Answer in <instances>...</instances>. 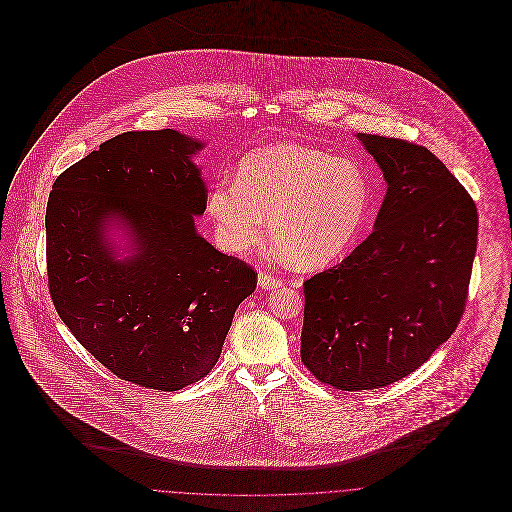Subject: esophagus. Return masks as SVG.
<instances>
[{"instance_id":"obj_1","label":"esophagus","mask_w":512,"mask_h":512,"mask_svg":"<svg viewBox=\"0 0 512 512\" xmlns=\"http://www.w3.org/2000/svg\"><path fill=\"white\" fill-rule=\"evenodd\" d=\"M258 284H260V288H264V290H276V288L282 286V280H280L278 276H274V274L260 272V274H258Z\"/></svg>"}]
</instances>
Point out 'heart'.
<instances>
[{
	"instance_id": "obj_1",
	"label": "heart",
	"mask_w": 512,
	"mask_h": 512,
	"mask_svg": "<svg viewBox=\"0 0 512 512\" xmlns=\"http://www.w3.org/2000/svg\"><path fill=\"white\" fill-rule=\"evenodd\" d=\"M370 205L359 163L313 147L278 144L246 155L236 179H219L207 213L220 246L244 254L266 232L305 268L327 266L353 244Z\"/></svg>"
}]
</instances>
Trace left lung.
Wrapping results in <instances>:
<instances>
[{
  "mask_svg": "<svg viewBox=\"0 0 512 512\" xmlns=\"http://www.w3.org/2000/svg\"><path fill=\"white\" fill-rule=\"evenodd\" d=\"M388 183L374 230L303 282L301 361L359 392L424 365L457 329L477 252V207L428 147L359 134Z\"/></svg>",
  "mask_w": 512,
  "mask_h": 512,
  "instance_id": "obj_1",
  "label": "left lung"
}]
</instances>
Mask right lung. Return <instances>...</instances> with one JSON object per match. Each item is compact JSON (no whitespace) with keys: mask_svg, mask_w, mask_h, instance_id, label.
<instances>
[{"mask_svg":"<svg viewBox=\"0 0 512 512\" xmlns=\"http://www.w3.org/2000/svg\"><path fill=\"white\" fill-rule=\"evenodd\" d=\"M201 147L175 130L124 132L57 177L45 215L59 317L100 365L161 392L213 370L236 307L258 282L252 266L195 230L207 209L191 161ZM114 218L135 240L126 261L105 240Z\"/></svg>","mask_w":512,"mask_h":512,"instance_id":"add662e5","label":"right lung"}]
</instances>
